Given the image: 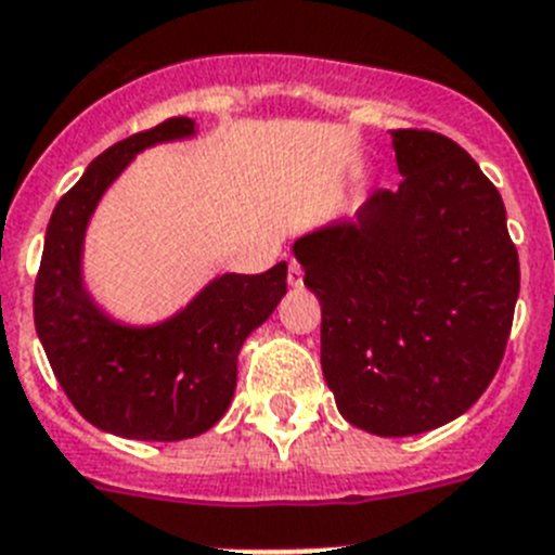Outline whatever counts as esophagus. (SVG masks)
<instances>
[{"label": "esophagus", "instance_id": "1", "mask_svg": "<svg viewBox=\"0 0 555 555\" xmlns=\"http://www.w3.org/2000/svg\"><path fill=\"white\" fill-rule=\"evenodd\" d=\"M287 284H291V287H301V284H305V271H301V264L298 262H291V268H287Z\"/></svg>", "mask_w": 555, "mask_h": 555}]
</instances>
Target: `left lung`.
<instances>
[{"label": "left lung", "mask_w": 555, "mask_h": 555, "mask_svg": "<svg viewBox=\"0 0 555 555\" xmlns=\"http://www.w3.org/2000/svg\"><path fill=\"white\" fill-rule=\"evenodd\" d=\"M397 190L293 243L321 301V369L340 416L416 436L478 402L519 296L505 206L478 162L433 131H391Z\"/></svg>", "instance_id": "left-lung-1"}]
</instances>
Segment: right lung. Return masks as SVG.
Returning a JSON list of instances; mask_svg holds the SVG:
<instances>
[{
  "label": "right lung",
  "mask_w": 555,
  "mask_h": 555,
  "mask_svg": "<svg viewBox=\"0 0 555 555\" xmlns=\"http://www.w3.org/2000/svg\"><path fill=\"white\" fill-rule=\"evenodd\" d=\"M195 133V119L172 117L100 153L57 201L38 268L33 315L57 383L86 422L133 441L215 427L234 399L240 349L287 293V262L257 276L220 273L170 318L125 324L86 287V231L108 186L142 151Z\"/></svg>",
  "instance_id": "add662e5"
}]
</instances>
